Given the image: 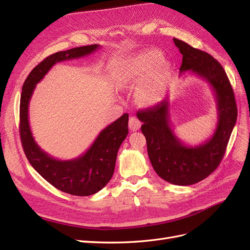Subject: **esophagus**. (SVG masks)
<instances>
[{
    "label": "esophagus",
    "mask_w": 250,
    "mask_h": 250,
    "mask_svg": "<svg viewBox=\"0 0 250 250\" xmlns=\"http://www.w3.org/2000/svg\"><path fill=\"white\" fill-rule=\"evenodd\" d=\"M128 126H130V130L132 132L138 131L140 128V126H141L140 120L138 119L137 117H135V116H131L130 120H128Z\"/></svg>",
    "instance_id": "obj_1"
}]
</instances>
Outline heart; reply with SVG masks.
<instances>
[{"label": "heart", "instance_id": "b5f03b06", "mask_svg": "<svg viewBox=\"0 0 250 250\" xmlns=\"http://www.w3.org/2000/svg\"><path fill=\"white\" fill-rule=\"evenodd\" d=\"M163 53L158 49H145L127 59L120 67L118 84L120 87L141 83L137 97L144 105L156 104L162 99L165 82L170 66L162 62Z\"/></svg>", "mask_w": 250, "mask_h": 250}]
</instances>
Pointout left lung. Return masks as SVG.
Instances as JSON below:
<instances>
[{"label":"left lung","mask_w":250,"mask_h":250,"mask_svg":"<svg viewBox=\"0 0 250 250\" xmlns=\"http://www.w3.org/2000/svg\"><path fill=\"white\" fill-rule=\"evenodd\" d=\"M182 54L180 74L189 71L207 81L217 104V125L208 140L198 146L186 145L175 135L169 119V97L152 108L138 111L143 123L147 151L161 178L175 186H190L205 179L223 160L237 120L234 91L223 66L205 51L173 38Z\"/></svg>","instance_id":"8db88e82"}]
</instances>
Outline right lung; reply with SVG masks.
Here are the masks:
<instances>
[{
	"instance_id": "right-lung-1",
	"label": "right lung",
	"mask_w": 250,
	"mask_h": 250,
	"mask_svg": "<svg viewBox=\"0 0 250 250\" xmlns=\"http://www.w3.org/2000/svg\"><path fill=\"white\" fill-rule=\"evenodd\" d=\"M99 48L100 45L94 44L49 55L31 71L22 85L21 97L20 135L26 159L51 186L79 197L94 195L112 177L117 151L128 134V114L125 113L106 126L89 148L77 159L61 161L42 150L35 141L29 123V105L37 83L55 63L86 57Z\"/></svg>"
}]
</instances>
